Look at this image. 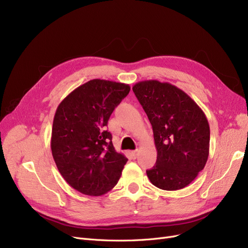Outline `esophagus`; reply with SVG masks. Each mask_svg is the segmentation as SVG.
<instances>
[{"label": "esophagus", "instance_id": "1", "mask_svg": "<svg viewBox=\"0 0 248 248\" xmlns=\"http://www.w3.org/2000/svg\"><path fill=\"white\" fill-rule=\"evenodd\" d=\"M137 153H138V150H135V151H132L131 152V155H132V156L135 158L136 157V155H137Z\"/></svg>", "mask_w": 248, "mask_h": 248}]
</instances>
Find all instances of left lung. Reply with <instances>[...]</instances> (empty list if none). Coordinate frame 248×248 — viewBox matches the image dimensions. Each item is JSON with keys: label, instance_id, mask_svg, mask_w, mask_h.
I'll use <instances>...</instances> for the list:
<instances>
[{"label": "left lung", "instance_id": "obj_1", "mask_svg": "<svg viewBox=\"0 0 248 248\" xmlns=\"http://www.w3.org/2000/svg\"><path fill=\"white\" fill-rule=\"evenodd\" d=\"M133 93L150 120L156 162L147 170L150 181L163 190L182 189L203 169L210 150V125L202 108L180 88L145 80Z\"/></svg>", "mask_w": 248, "mask_h": 248}]
</instances>
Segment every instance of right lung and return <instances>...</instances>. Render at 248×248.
Returning a JSON list of instances; mask_svg holds the SVG:
<instances>
[{
	"mask_svg": "<svg viewBox=\"0 0 248 248\" xmlns=\"http://www.w3.org/2000/svg\"><path fill=\"white\" fill-rule=\"evenodd\" d=\"M129 92L128 84L93 79L58 106L52 128V155L59 172L77 191L100 196L120 179L128 160L115 151L106 126Z\"/></svg>",
	"mask_w": 248,
	"mask_h": 248,
	"instance_id": "1",
	"label": "right lung"
}]
</instances>
